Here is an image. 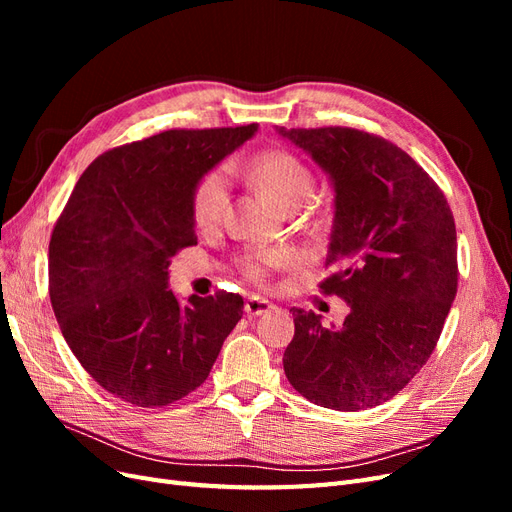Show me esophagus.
I'll list each match as a JSON object with an SVG mask.
<instances>
[{"label":"esophagus","instance_id":"34e87169","mask_svg":"<svg viewBox=\"0 0 512 512\" xmlns=\"http://www.w3.org/2000/svg\"><path fill=\"white\" fill-rule=\"evenodd\" d=\"M243 309H245L247 316H262V314H269L271 309H273V305L267 299H262V297H247Z\"/></svg>","mask_w":512,"mask_h":512}]
</instances>
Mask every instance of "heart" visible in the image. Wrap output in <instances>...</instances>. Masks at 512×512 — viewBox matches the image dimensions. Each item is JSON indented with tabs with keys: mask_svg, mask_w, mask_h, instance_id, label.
<instances>
[{
	"mask_svg": "<svg viewBox=\"0 0 512 512\" xmlns=\"http://www.w3.org/2000/svg\"><path fill=\"white\" fill-rule=\"evenodd\" d=\"M247 177L256 188L265 194L275 207L282 211H294L303 207L309 196L314 192V175L307 164L284 149L262 151L247 166ZM228 205V183L222 173H209L198 183L192 200L194 222L200 228L215 226L226 211ZM286 252H267L258 256H247L241 267L252 277V280H262V267L265 265H280L286 262Z\"/></svg>",
	"mask_w": 512,
	"mask_h": 512,
	"instance_id": "1",
	"label": "heart"
}]
</instances>
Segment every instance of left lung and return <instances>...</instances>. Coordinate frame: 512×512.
<instances>
[{
    "label": "left lung",
    "instance_id": "obj_1",
    "mask_svg": "<svg viewBox=\"0 0 512 512\" xmlns=\"http://www.w3.org/2000/svg\"><path fill=\"white\" fill-rule=\"evenodd\" d=\"M275 130L331 181L333 226L324 260L331 275L320 288L350 307L337 327L290 309L286 378L322 408L380 406L427 363L455 301L451 207L425 170L380 136L352 128Z\"/></svg>",
    "mask_w": 512,
    "mask_h": 512
}]
</instances>
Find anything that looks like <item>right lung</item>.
<instances>
[{
	"mask_svg": "<svg viewBox=\"0 0 512 512\" xmlns=\"http://www.w3.org/2000/svg\"><path fill=\"white\" fill-rule=\"evenodd\" d=\"M258 126L168 130L102 153L49 245V292L70 350L102 389L141 408L198 389L243 316L239 294L181 303L168 267L196 243L198 183Z\"/></svg>",
	"mask_w": 512,
	"mask_h": 512,
	"instance_id": "right-lung-1",
	"label": "right lung"
}]
</instances>
